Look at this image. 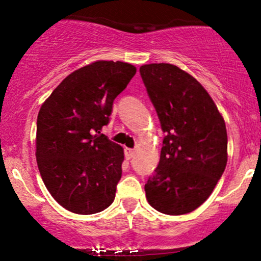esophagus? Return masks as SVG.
<instances>
[{
	"mask_svg": "<svg viewBox=\"0 0 261 261\" xmlns=\"http://www.w3.org/2000/svg\"><path fill=\"white\" fill-rule=\"evenodd\" d=\"M135 155V151L131 148H125V157L127 158V160H130V158H133Z\"/></svg>",
	"mask_w": 261,
	"mask_h": 261,
	"instance_id": "obj_1",
	"label": "esophagus"
}]
</instances>
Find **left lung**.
Wrapping results in <instances>:
<instances>
[{
    "mask_svg": "<svg viewBox=\"0 0 261 261\" xmlns=\"http://www.w3.org/2000/svg\"><path fill=\"white\" fill-rule=\"evenodd\" d=\"M140 74L166 133L146 197L162 214H189L207 200L226 168V124L206 89L176 66L143 65Z\"/></svg>",
    "mask_w": 261,
    "mask_h": 261,
    "instance_id": "obj_1",
    "label": "left lung"
}]
</instances>
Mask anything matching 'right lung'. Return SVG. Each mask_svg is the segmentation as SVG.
Listing matches in <instances>:
<instances>
[{
	"mask_svg": "<svg viewBox=\"0 0 261 261\" xmlns=\"http://www.w3.org/2000/svg\"><path fill=\"white\" fill-rule=\"evenodd\" d=\"M135 73L136 67L126 62L95 61L68 74L39 110V172L68 211L97 214L114 201L124 149L100 130Z\"/></svg>",
	"mask_w": 261,
	"mask_h": 261,
	"instance_id": "obj_1",
	"label": "right lung"
}]
</instances>
